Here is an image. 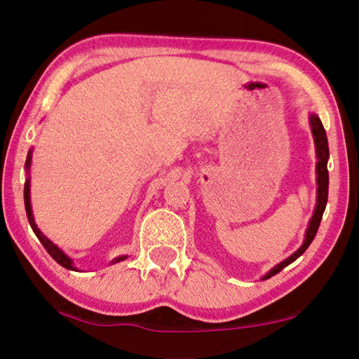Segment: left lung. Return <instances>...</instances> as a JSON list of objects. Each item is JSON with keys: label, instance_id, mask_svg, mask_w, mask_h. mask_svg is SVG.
Here are the masks:
<instances>
[{"label": "left lung", "instance_id": "obj_1", "mask_svg": "<svg viewBox=\"0 0 359 359\" xmlns=\"http://www.w3.org/2000/svg\"><path fill=\"white\" fill-rule=\"evenodd\" d=\"M311 126H312V135H313V139H315V147H317V156H318V163H317V174H318V177H317V184H318L317 208H315L312 220H311V223H309V228H307V233H306V241H304V244L301 245L299 250L294 252L290 258L282 261L280 264H277L274 269H271V272H267V276L264 278H269L272 276L278 274V272H280L283 267H287L288 264L293 263L294 259L299 258L301 255L307 250V247L312 244L315 234H317L320 222H321V217H323V212H325V208H326L327 185H330V174H327V166L326 165H327V158H330V147H327L326 131L323 128V123H321V120L318 118V115H315V114L311 115Z\"/></svg>", "mask_w": 359, "mask_h": 359}]
</instances>
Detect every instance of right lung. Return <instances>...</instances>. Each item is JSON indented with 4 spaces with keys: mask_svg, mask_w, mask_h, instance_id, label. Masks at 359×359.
<instances>
[{
    "mask_svg": "<svg viewBox=\"0 0 359 359\" xmlns=\"http://www.w3.org/2000/svg\"><path fill=\"white\" fill-rule=\"evenodd\" d=\"M32 155H33V150H29V151H28V156H27V163H25L27 169L29 168V163H32ZM23 198H25V210H27L28 222H29V224H32L34 234L38 236V239L41 241V244L44 245V248L48 252V255H50V257H52L53 259H55L60 266L66 267V269H72V271H74V266H72V261H71L68 257H66V255H65L62 250H60V248H58L57 245H53L52 242L48 241V239L46 238V236L41 233V231L38 229V226H36L34 218H33V214H32V204H29V179L25 182V190H23ZM125 258H126V257H120V258L115 259L114 263H117V261H121V259H125Z\"/></svg>",
    "mask_w": 359,
    "mask_h": 359,
    "instance_id": "1",
    "label": "right lung"
}]
</instances>
